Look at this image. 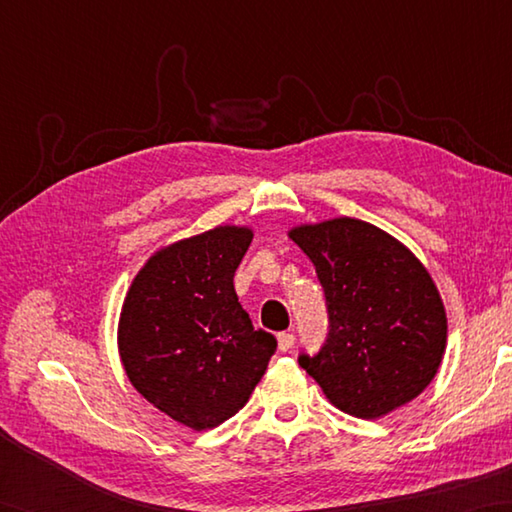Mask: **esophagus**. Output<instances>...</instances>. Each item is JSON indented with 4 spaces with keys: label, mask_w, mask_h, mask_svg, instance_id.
I'll list each match as a JSON object with an SVG mask.
<instances>
[{
    "label": "esophagus",
    "mask_w": 512,
    "mask_h": 512,
    "mask_svg": "<svg viewBox=\"0 0 512 512\" xmlns=\"http://www.w3.org/2000/svg\"><path fill=\"white\" fill-rule=\"evenodd\" d=\"M277 343H279V350H281V352H290L292 347H295V334L281 332V334L277 336Z\"/></svg>",
    "instance_id": "esophagus-1"
}]
</instances>
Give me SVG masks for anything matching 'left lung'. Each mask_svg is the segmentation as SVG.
<instances>
[{"label": "left lung", "mask_w": 512, "mask_h": 512, "mask_svg": "<svg viewBox=\"0 0 512 512\" xmlns=\"http://www.w3.org/2000/svg\"><path fill=\"white\" fill-rule=\"evenodd\" d=\"M288 235L317 268L330 319L321 350L301 354L299 365L356 418L387 416L420 396L447 347V312L420 259L354 217Z\"/></svg>", "instance_id": "1"}]
</instances>
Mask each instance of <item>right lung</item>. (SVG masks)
Segmentation results:
<instances>
[{
  "label": "right lung",
  "instance_id": "add662e5",
  "mask_svg": "<svg viewBox=\"0 0 512 512\" xmlns=\"http://www.w3.org/2000/svg\"><path fill=\"white\" fill-rule=\"evenodd\" d=\"M250 242L246 226H217L160 248L123 303L118 352L127 378L195 431L235 416L277 350L275 336L253 328L235 295Z\"/></svg>",
  "mask_w": 512,
  "mask_h": 512
}]
</instances>
